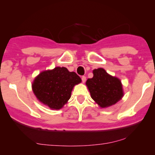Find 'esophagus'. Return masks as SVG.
I'll return each mask as SVG.
<instances>
[{
	"label": "esophagus",
	"mask_w": 155,
	"mask_h": 155,
	"mask_svg": "<svg viewBox=\"0 0 155 155\" xmlns=\"http://www.w3.org/2000/svg\"><path fill=\"white\" fill-rule=\"evenodd\" d=\"M82 82H83V83L85 82V81H86V77H85V76H82Z\"/></svg>",
	"instance_id": "1"
}]
</instances>
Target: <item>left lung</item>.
I'll list each match as a JSON object with an SVG mask.
<instances>
[{"label": "left lung", "mask_w": 155, "mask_h": 155, "mask_svg": "<svg viewBox=\"0 0 155 155\" xmlns=\"http://www.w3.org/2000/svg\"><path fill=\"white\" fill-rule=\"evenodd\" d=\"M93 78L86 82L92 99L101 108L115 104L124 97L120 79L109 75L102 68L93 70Z\"/></svg>", "instance_id": "obj_1"}]
</instances>
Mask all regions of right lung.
Returning a JSON list of instances; mask_svg holds the SVG:
<instances>
[{"instance_id":"add662e5","label":"right lung","mask_w":155,"mask_h":155,"mask_svg":"<svg viewBox=\"0 0 155 155\" xmlns=\"http://www.w3.org/2000/svg\"><path fill=\"white\" fill-rule=\"evenodd\" d=\"M82 82L75 72L65 67L42 71L31 84L34 94L40 102L50 109H62L71 97L74 86Z\"/></svg>"}]
</instances>
